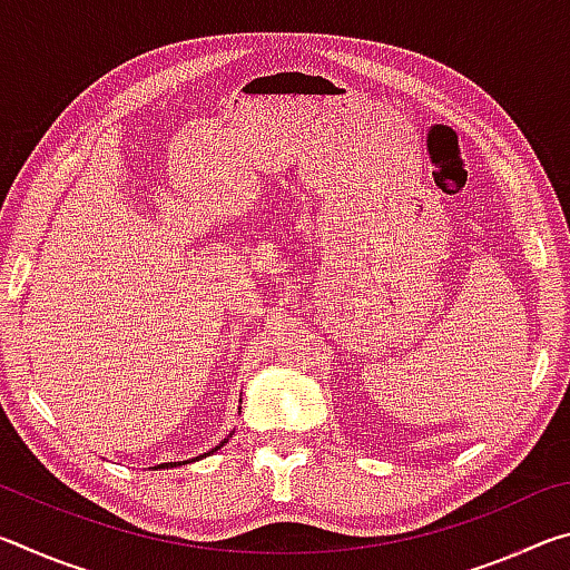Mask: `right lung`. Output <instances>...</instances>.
Returning a JSON list of instances; mask_svg holds the SVG:
<instances>
[{
    "label": "right lung",
    "mask_w": 570,
    "mask_h": 570,
    "mask_svg": "<svg viewBox=\"0 0 570 570\" xmlns=\"http://www.w3.org/2000/svg\"><path fill=\"white\" fill-rule=\"evenodd\" d=\"M224 442H226V440H224ZM224 442H220L218 448H224ZM218 448H214L210 452H216ZM210 452H206V455H210ZM200 458H204V455H200ZM188 462H190V460H183V465H188ZM178 465H180V462H178ZM158 468H176V462H163V465H158Z\"/></svg>",
    "instance_id": "obj_1"
}]
</instances>
